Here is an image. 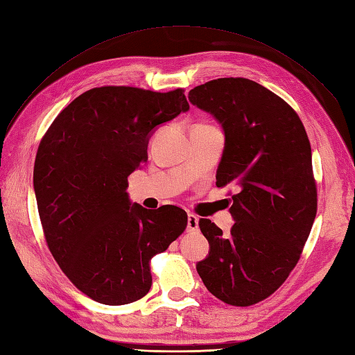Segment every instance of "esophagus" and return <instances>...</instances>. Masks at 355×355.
<instances>
[{"mask_svg": "<svg viewBox=\"0 0 355 355\" xmlns=\"http://www.w3.org/2000/svg\"><path fill=\"white\" fill-rule=\"evenodd\" d=\"M187 230H188L189 233L198 232V218L196 217L194 214H189V215H188V226H187Z\"/></svg>", "mask_w": 355, "mask_h": 355, "instance_id": "obj_1", "label": "esophagus"}]
</instances>
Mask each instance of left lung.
I'll use <instances>...</instances> for the list:
<instances>
[{"label": "left lung", "instance_id": "left-lung-1", "mask_svg": "<svg viewBox=\"0 0 355 355\" xmlns=\"http://www.w3.org/2000/svg\"><path fill=\"white\" fill-rule=\"evenodd\" d=\"M189 102L226 135L217 187L235 189L230 235L198 221L211 245L197 263L206 289L247 307L277 291L300 261L318 209L312 149L288 102L247 78H218L189 90Z\"/></svg>", "mask_w": 355, "mask_h": 355}]
</instances>
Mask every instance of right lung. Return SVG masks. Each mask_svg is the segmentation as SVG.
I'll use <instances>...</instances> for the list:
<instances>
[{
	"mask_svg": "<svg viewBox=\"0 0 355 355\" xmlns=\"http://www.w3.org/2000/svg\"><path fill=\"white\" fill-rule=\"evenodd\" d=\"M184 89L128 85L84 92L42 137L33 182L46 245L92 300L122 306L152 286L150 259L187 229L184 209L131 206L128 176L148 159L155 128L189 105Z\"/></svg>",
	"mask_w": 355,
	"mask_h": 355,
	"instance_id": "add662e5",
	"label": "right lung"
}]
</instances>
